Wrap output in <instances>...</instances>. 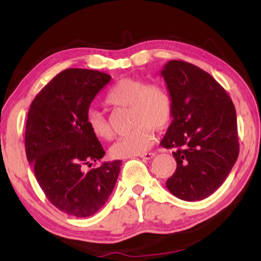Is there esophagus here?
Here are the masks:
<instances>
[{
	"instance_id": "1",
	"label": "esophagus",
	"mask_w": 261,
	"mask_h": 261,
	"mask_svg": "<svg viewBox=\"0 0 261 261\" xmlns=\"http://www.w3.org/2000/svg\"><path fill=\"white\" fill-rule=\"evenodd\" d=\"M154 155H155V153L153 152H148V153H144L141 154V155H139L141 159H146V160H149V159H152Z\"/></svg>"
}]
</instances>
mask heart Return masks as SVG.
<instances>
[{
	"label": "heart",
	"instance_id": "b5f03b06",
	"mask_svg": "<svg viewBox=\"0 0 261 261\" xmlns=\"http://www.w3.org/2000/svg\"><path fill=\"white\" fill-rule=\"evenodd\" d=\"M106 102L115 107H129L131 125L135 127L113 145L110 153L114 158H131L146 153L153 145V130H166L173 120L174 102L170 92L160 84H147L140 78L120 79L108 92ZM86 123L96 138H112V127L101 113L90 110Z\"/></svg>",
	"mask_w": 261,
	"mask_h": 261
}]
</instances>
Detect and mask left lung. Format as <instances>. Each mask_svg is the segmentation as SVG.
Listing matches in <instances>:
<instances>
[{
	"instance_id": "left-lung-1",
	"label": "left lung",
	"mask_w": 261,
	"mask_h": 261,
	"mask_svg": "<svg viewBox=\"0 0 261 261\" xmlns=\"http://www.w3.org/2000/svg\"><path fill=\"white\" fill-rule=\"evenodd\" d=\"M174 102L173 122L160 145L177 162L167 189L185 201L211 196L226 180L240 153L236 109L215 79L189 62L161 70Z\"/></svg>"
}]
</instances>
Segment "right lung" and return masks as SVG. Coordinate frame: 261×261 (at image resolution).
Masks as SVG:
<instances>
[{
	"instance_id": "obj_1",
	"label": "right lung",
	"mask_w": 261,
	"mask_h": 261,
	"mask_svg": "<svg viewBox=\"0 0 261 261\" xmlns=\"http://www.w3.org/2000/svg\"><path fill=\"white\" fill-rule=\"evenodd\" d=\"M110 79L96 70H64L39 92L28 114L25 151L35 178L56 208L77 218L93 215L106 204L121 170L116 160L85 171L105 155L86 117Z\"/></svg>"
}]
</instances>
